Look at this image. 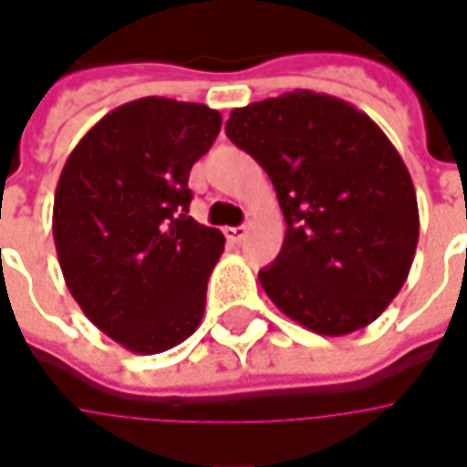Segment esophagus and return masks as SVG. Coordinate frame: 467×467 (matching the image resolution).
<instances>
[{
  "mask_svg": "<svg viewBox=\"0 0 467 467\" xmlns=\"http://www.w3.org/2000/svg\"><path fill=\"white\" fill-rule=\"evenodd\" d=\"M249 234V225H234V228H225V239L231 244H239Z\"/></svg>",
  "mask_w": 467,
  "mask_h": 467,
  "instance_id": "esophagus-1",
  "label": "esophagus"
}]
</instances>
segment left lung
Listing matches in <instances>:
<instances>
[{
	"instance_id": "8db88e82",
	"label": "left lung",
	"mask_w": 467,
	"mask_h": 467,
	"mask_svg": "<svg viewBox=\"0 0 467 467\" xmlns=\"http://www.w3.org/2000/svg\"><path fill=\"white\" fill-rule=\"evenodd\" d=\"M225 135L267 171L285 218L260 283L285 317L340 337L400 294L419 244V202L395 145L371 119L314 90L234 109Z\"/></svg>"
}]
</instances>
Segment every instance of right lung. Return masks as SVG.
<instances>
[{"label": "right lung", "instance_id": "right-lung-1", "mask_svg": "<svg viewBox=\"0 0 467 467\" xmlns=\"http://www.w3.org/2000/svg\"><path fill=\"white\" fill-rule=\"evenodd\" d=\"M221 121L205 103L130 100L64 163L51 221L64 283L85 317L132 353H163L202 322L225 239L189 215V171Z\"/></svg>", "mask_w": 467, "mask_h": 467}]
</instances>
